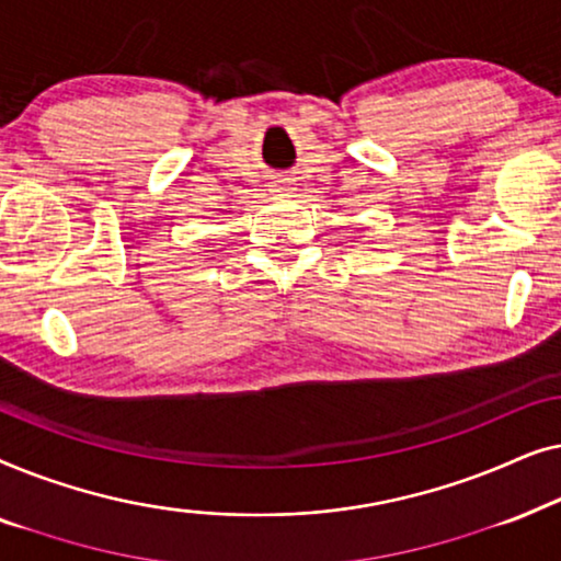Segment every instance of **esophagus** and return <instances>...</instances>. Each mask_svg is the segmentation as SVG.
Segmentation results:
<instances>
[{"mask_svg":"<svg viewBox=\"0 0 561 561\" xmlns=\"http://www.w3.org/2000/svg\"><path fill=\"white\" fill-rule=\"evenodd\" d=\"M271 191H273L275 196H288L290 191H294V183H290L288 179H275L271 183Z\"/></svg>","mask_w":561,"mask_h":561,"instance_id":"1","label":"esophagus"}]
</instances>
